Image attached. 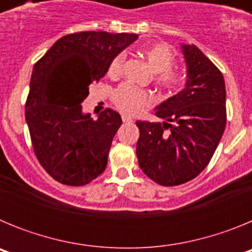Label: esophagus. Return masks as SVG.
I'll use <instances>...</instances> for the list:
<instances>
[{"mask_svg": "<svg viewBox=\"0 0 252 252\" xmlns=\"http://www.w3.org/2000/svg\"><path fill=\"white\" fill-rule=\"evenodd\" d=\"M122 122H124V124H131V122H132V119L127 115H122Z\"/></svg>", "mask_w": 252, "mask_h": 252, "instance_id": "obj_1", "label": "esophagus"}]
</instances>
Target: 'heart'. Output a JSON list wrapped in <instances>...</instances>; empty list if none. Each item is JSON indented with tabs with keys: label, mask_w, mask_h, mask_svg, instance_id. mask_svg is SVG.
I'll return each mask as SVG.
<instances>
[{
	"label": "heart",
	"mask_w": 252,
	"mask_h": 252,
	"mask_svg": "<svg viewBox=\"0 0 252 252\" xmlns=\"http://www.w3.org/2000/svg\"><path fill=\"white\" fill-rule=\"evenodd\" d=\"M140 54L146 60L148 65L155 73V82L165 92H174L182 88L186 82V75L178 69L171 68L174 64V53L164 44H150L140 49ZM125 53H119L108 65V75L119 78L124 70ZM116 108L128 116H136L148 108L153 102V97L145 90H140L131 84L119 86L111 95Z\"/></svg>",
	"instance_id": "obj_1"
}]
</instances>
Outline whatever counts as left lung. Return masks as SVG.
Here are the masks:
<instances>
[{
  "instance_id": "8db88e82",
  "label": "left lung",
  "mask_w": 252,
  "mask_h": 252,
  "mask_svg": "<svg viewBox=\"0 0 252 252\" xmlns=\"http://www.w3.org/2000/svg\"><path fill=\"white\" fill-rule=\"evenodd\" d=\"M186 88L158 106L165 122L137 121L141 170L164 187L194 179L212 159L226 127V88L220 69L195 45H182Z\"/></svg>"
}]
</instances>
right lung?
<instances>
[{
	"mask_svg": "<svg viewBox=\"0 0 252 252\" xmlns=\"http://www.w3.org/2000/svg\"><path fill=\"white\" fill-rule=\"evenodd\" d=\"M136 39L126 32H74L60 37L34 65L26 122L37 160L59 183L86 186L106 169L121 116L106 108L93 120L82 113V102L90 84L104 77L111 60Z\"/></svg>",
	"mask_w": 252,
	"mask_h": 252,
	"instance_id": "obj_1",
	"label": "right lung"
}]
</instances>
